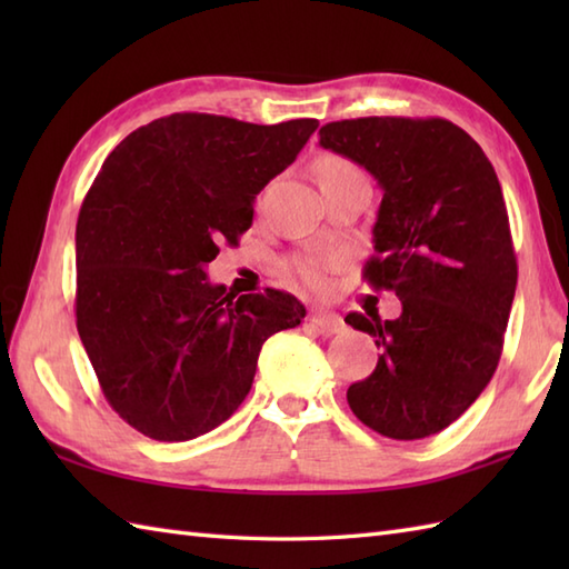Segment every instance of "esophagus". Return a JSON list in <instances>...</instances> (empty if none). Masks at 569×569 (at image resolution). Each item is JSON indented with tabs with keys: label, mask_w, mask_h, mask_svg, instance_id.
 Returning <instances> with one entry per match:
<instances>
[{
	"label": "esophagus",
	"mask_w": 569,
	"mask_h": 569,
	"mask_svg": "<svg viewBox=\"0 0 569 569\" xmlns=\"http://www.w3.org/2000/svg\"><path fill=\"white\" fill-rule=\"evenodd\" d=\"M310 325L322 335H340L345 330L342 318L335 316V312H316V316L310 318Z\"/></svg>",
	"instance_id": "esophagus-1"
}]
</instances>
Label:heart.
<instances>
[{
    "mask_svg": "<svg viewBox=\"0 0 569 569\" xmlns=\"http://www.w3.org/2000/svg\"><path fill=\"white\" fill-rule=\"evenodd\" d=\"M359 173L355 163H349L347 159H342V156H320L318 163H316V176L318 180H325V178H342V176H355ZM293 273L296 278L303 286L312 288V291H318V288H322L325 283V276H322V269L320 263L316 261H298L293 263Z\"/></svg>",
    "mask_w": 569,
    "mask_h": 569,
    "instance_id": "obj_1",
    "label": "heart"
}]
</instances>
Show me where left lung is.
Masks as SVG:
<instances>
[{
  "label": "left lung",
  "instance_id": "1",
  "mask_svg": "<svg viewBox=\"0 0 569 569\" xmlns=\"http://www.w3.org/2000/svg\"><path fill=\"white\" fill-rule=\"evenodd\" d=\"M320 147L365 166L383 198L365 278L401 298V316L349 312L381 357L347 403L393 440L445 430L499 367L516 293V253L497 171L440 117H359L320 129Z\"/></svg>",
  "mask_w": 569,
  "mask_h": 569
}]
</instances>
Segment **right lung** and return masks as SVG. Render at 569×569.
I'll use <instances>...</instances> for the list:
<instances>
[{
    "label": "right lung",
    "mask_w": 569,
    "mask_h": 569,
    "mask_svg": "<svg viewBox=\"0 0 569 569\" xmlns=\"http://www.w3.org/2000/svg\"><path fill=\"white\" fill-rule=\"evenodd\" d=\"M316 129L318 119H153L107 156L84 196L78 332L107 403L147 438L186 442L224 422L261 345L306 318L291 293H227L204 266L247 232L253 200Z\"/></svg>",
    "instance_id": "add662e5"
}]
</instances>
